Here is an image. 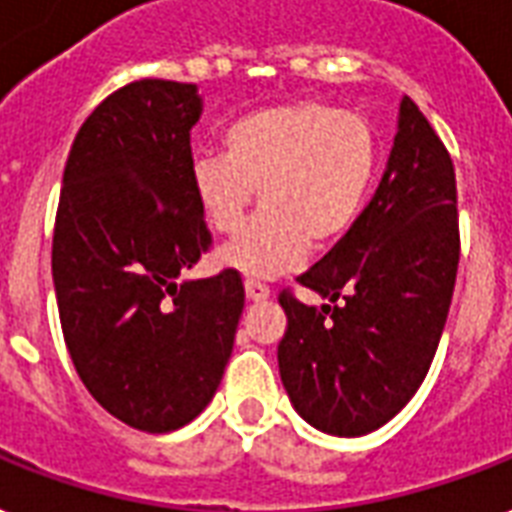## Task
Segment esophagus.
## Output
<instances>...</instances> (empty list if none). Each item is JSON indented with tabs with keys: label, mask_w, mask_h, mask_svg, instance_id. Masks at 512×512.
Segmentation results:
<instances>
[{
	"label": "esophagus",
	"mask_w": 512,
	"mask_h": 512,
	"mask_svg": "<svg viewBox=\"0 0 512 512\" xmlns=\"http://www.w3.org/2000/svg\"><path fill=\"white\" fill-rule=\"evenodd\" d=\"M245 293H248V299L251 301H267L269 296H272L269 285L259 283V280H245Z\"/></svg>",
	"instance_id": "1"
}]
</instances>
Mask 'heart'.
I'll return each mask as SVG.
<instances>
[{
  "label": "heart",
  "mask_w": 512,
  "mask_h": 512,
  "mask_svg": "<svg viewBox=\"0 0 512 512\" xmlns=\"http://www.w3.org/2000/svg\"><path fill=\"white\" fill-rule=\"evenodd\" d=\"M224 154L194 160L192 192L205 221L232 235L260 189L262 213L221 248V264L251 277L299 267L358 221L379 165L366 117L323 101L269 106L237 117Z\"/></svg>",
  "instance_id": "1"
}]
</instances>
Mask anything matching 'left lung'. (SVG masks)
Masks as SVG:
<instances>
[{
  "label": "left lung",
  "mask_w": 512,
  "mask_h": 512,
  "mask_svg": "<svg viewBox=\"0 0 512 512\" xmlns=\"http://www.w3.org/2000/svg\"><path fill=\"white\" fill-rule=\"evenodd\" d=\"M459 267L457 176L411 98L374 200L296 283L328 304L280 293L288 328L277 363L293 408L323 433H374L419 384L441 342Z\"/></svg>",
  "instance_id": "left-lung-1"
}]
</instances>
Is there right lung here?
<instances>
[{
    "label": "right lung",
    "mask_w": 512,
    "mask_h": 512,
    "mask_svg": "<svg viewBox=\"0 0 512 512\" xmlns=\"http://www.w3.org/2000/svg\"><path fill=\"white\" fill-rule=\"evenodd\" d=\"M197 87L138 79L82 122L63 168L53 283L63 342L101 406L170 433L208 406L232 355L237 269L176 283L213 237L192 192Z\"/></svg>",
    "instance_id": "add662e5"
}]
</instances>
